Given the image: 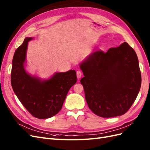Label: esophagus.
<instances>
[{"label": "esophagus", "instance_id": "34e87169", "mask_svg": "<svg viewBox=\"0 0 150 150\" xmlns=\"http://www.w3.org/2000/svg\"><path fill=\"white\" fill-rule=\"evenodd\" d=\"M82 73L80 71H76V77H77V79H80L81 76H82Z\"/></svg>", "mask_w": 150, "mask_h": 150}]
</instances>
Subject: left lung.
Wrapping results in <instances>:
<instances>
[{"label": "left lung", "instance_id": "1", "mask_svg": "<svg viewBox=\"0 0 150 150\" xmlns=\"http://www.w3.org/2000/svg\"><path fill=\"white\" fill-rule=\"evenodd\" d=\"M89 109L102 117L123 115L139 92L142 75L135 51L126 42L106 53H92L80 64Z\"/></svg>", "mask_w": 150, "mask_h": 150}]
</instances>
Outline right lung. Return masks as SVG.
I'll return each mask as SVG.
<instances>
[{"instance_id": "add662e5", "label": "right lung", "mask_w": 150, "mask_h": 150, "mask_svg": "<svg viewBox=\"0 0 150 150\" xmlns=\"http://www.w3.org/2000/svg\"><path fill=\"white\" fill-rule=\"evenodd\" d=\"M27 37L15 51L11 70L12 89L24 108L34 117L48 119L56 115L62 108L70 88L76 83L75 70L56 72L48 79L32 75L25 69L29 41Z\"/></svg>"}]
</instances>
